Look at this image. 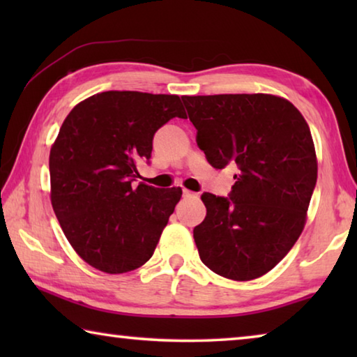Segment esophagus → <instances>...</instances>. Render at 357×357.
Listing matches in <instances>:
<instances>
[{"mask_svg":"<svg viewBox=\"0 0 357 357\" xmlns=\"http://www.w3.org/2000/svg\"><path fill=\"white\" fill-rule=\"evenodd\" d=\"M184 197H185V198H198V193L184 189Z\"/></svg>","mask_w":357,"mask_h":357,"instance_id":"34e87169","label":"esophagus"}]
</instances>
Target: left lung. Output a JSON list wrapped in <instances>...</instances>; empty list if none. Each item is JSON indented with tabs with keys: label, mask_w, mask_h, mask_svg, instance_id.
<instances>
[{
	"label": "left lung",
	"mask_w": 357,
	"mask_h": 357,
	"mask_svg": "<svg viewBox=\"0 0 357 357\" xmlns=\"http://www.w3.org/2000/svg\"><path fill=\"white\" fill-rule=\"evenodd\" d=\"M183 100L209 164L239 168L229 198L202 195L206 217L193 228L202 261L225 279H258L285 258L305 225L318 174L309 124L274 94Z\"/></svg>",
	"instance_id": "obj_1"
}]
</instances>
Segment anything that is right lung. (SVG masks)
<instances>
[{
	"mask_svg": "<svg viewBox=\"0 0 357 357\" xmlns=\"http://www.w3.org/2000/svg\"><path fill=\"white\" fill-rule=\"evenodd\" d=\"M187 118L174 94L104 91L72 108L52 144L50 200L72 249L107 274L153 257L181 200V187L134 185L155 130Z\"/></svg>",
	"mask_w": 357,
	"mask_h": 357,
	"instance_id": "1",
	"label": "right lung"
}]
</instances>
